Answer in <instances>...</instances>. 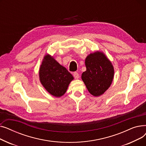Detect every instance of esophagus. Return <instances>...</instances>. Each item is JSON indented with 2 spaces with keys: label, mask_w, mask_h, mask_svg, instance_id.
Instances as JSON below:
<instances>
[{
  "label": "esophagus",
  "mask_w": 146,
  "mask_h": 146,
  "mask_svg": "<svg viewBox=\"0 0 146 146\" xmlns=\"http://www.w3.org/2000/svg\"><path fill=\"white\" fill-rule=\"evenodd\" d=\"M73 76H74V78L76 79H78L79 78V73L78 72H74L73 73Z\"/></svg>",
  "instance_id": "obj_1"
}]
</instances>
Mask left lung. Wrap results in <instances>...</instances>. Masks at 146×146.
<instances>
[{
  "label": "left lung",
  "instance_id": "8db88e82",
  "mask_svg": "<svg viewBox=\"0 0 146 146\" xmlns=\"http://www.w3.org/2000/svg\"><path fill=\"white\" fill-rule=\"evenodd\" d=\"M86 70L82 79L90 94L102 95L109 88L113 78L114 70L111 61L101 52L90 54L85 60Z\"/></svg>",
  "mask_w": 146,
  "mask_h": 146
}]
</instances>
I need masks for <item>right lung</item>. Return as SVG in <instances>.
Listing matches in <instances>:
<instances>
[{
	"label": "right lung",
	"mask_w": 146,
	"mask_h": 146,
	"mask_svg": "<svg viewBox=\"0 0 146 146\" xmlns=\"http://www.w3.org/2000/svg\"><path fill=\"white\" fill-rule=\"evenodd\" d=\"M39 75L40 82L45 89L56 97L63 96L73 79L72 74L49 55L44 57Z\"/></svg>",
	"instance_id": "1"
}]
</instances>
